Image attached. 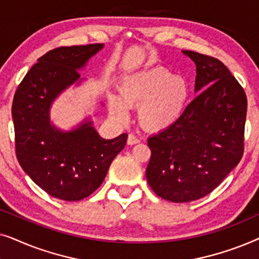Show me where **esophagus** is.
Returning a JSON list of instances; mask_svg holds the SVG:
<instances>
[{
	"instance_id": "34e87169",
	"label": "esophagus",
	"mask_w": 259,
	"mask_h": 259,
	"mask_svg": "<svg viewBox=\"0 0 259 259\" xmlns=\"http://www.w3.org/2000/svg\"><path fill=\"white\" fill-rule=\"evenodd\" d=\"M138 143H140L139 138H137L134 134H128V138H127V144L128 145H136Z\"/></svg>"
}]
</instances>
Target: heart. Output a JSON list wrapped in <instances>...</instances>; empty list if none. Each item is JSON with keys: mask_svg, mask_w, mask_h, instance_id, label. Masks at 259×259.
I'll list each match as a JSON object with an SVG mask.
<instances>
[{"mask_svg": "<svg viewBox=\"0 0 259 259\" xmlns=\"http://www.w3.org/2000/svg\"><path fill=\"white\" fill-rule=\"evenodd\" d=\"M189 86L180 76L165 68H153L125 77L119 84V97H109V109L123 119L130 107H139L141 126L151 132L167 130L183 115Z\"/></svg>", "mask_w": 259, "mask_h": 259, "instance_id": "obj_1", "label": "heart"}]
</instances>
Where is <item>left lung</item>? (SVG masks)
I'll return each mask as SVG.
<instances>
[{
  "mask_svg": "<svg viewBox=\"0 0 259 259\" xmlns=\"http://www.w3.org/2000/svg\"><path fill=\"white\" fill-rule=\"evenodd\" d=\"M196 63L194 92L175 125L151 138L148 185L172 203H189L211 193L238 165L244 152L247 100L224 63L183 51Z\"/></svg>",
  "mask_w": 259,
  "mask_h": 259,
  "instance_id": "1",
  "label": "left lung"
}]
</instances>
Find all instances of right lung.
Returning a JSON list of instances; mask_svg holds the SVG:
<instances>
[{"mask_svg": "<svg viewBox=\"0 0 259 259\" xmlns=\"http://www.w3.org/2000/svg\"><path fill=\"white\" fill-rule=\"evenodd\" d=\"M102 47L94 44L49 51L31 67L14 95L17 160L37 186L58 199L76 201L91 196L126 145V133L106 140L90 120L62 132L49 119L53 101L70 84L80 82L77 69Z\"/></svg>", "mask_w": 259, "mask_h": 259, "instance_id": "obj_1", "label": "right lung"}]
</instances>
